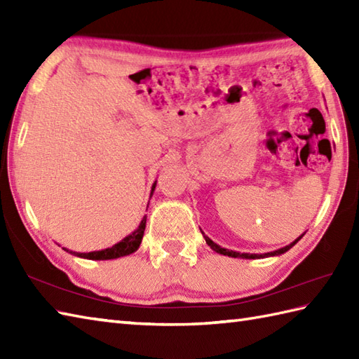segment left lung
I'll list each match as a JSON object with an SVG mask.
<instances>
[{
  "label": "left lung",
  "mask_w": 359,
  "mask_h": 359,
  "mask_svg": "<svg viewBox=\"0 0 359 359\" xmlns=\"http://www.w3.org/2000/svg\"><path fill=\"white\" fill-rule=\"evenodd\" d=\"M302 238V236H301ZM301 238H297L294 242H292L290 243V245H287V247H284V248H280V250H276V251H271V253H265V255H248V253H238V251H233V250H226V248H222V247H219L217 243H215L212 242L208 236H205V241H207V243L208 245L216 251V253H220V255H224V256H231V257H242V259H259V257H266V256H276V255H282V253H285V251H288L290 248H292L294 243L299 241Z\"/></svg>",
  "instance_id": "left-lung-1"
}]
</instances>
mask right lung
<instances>
[{
	"instance_id": "add662e5",
	"label": "right lung",
	"mask_w": 359,
	"mask_h": 359,
	"mask_svg": "<svg viewBox=\"0 0 359 359\" xmlns=\"http://www.w3.org/2000/svg\"><path fill=\"white\" fill-rule=\"evenodd\" d=\"M154 188H156V184H154ZM144 226H147V217L142 219L139 228H137L133 234L126 236L123 241L116 243L114 247L102 250V251H93V253H74V255H77L80 257H86V259H95V261H106V259H116V257L131 255L140 245L143 233H144Z\"/></svg>"
}]
</instances>
